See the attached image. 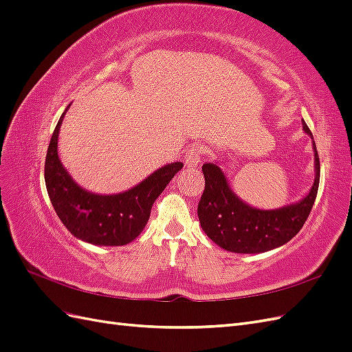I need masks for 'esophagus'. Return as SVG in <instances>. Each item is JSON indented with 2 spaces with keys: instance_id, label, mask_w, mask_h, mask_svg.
Instances as JSON below:
<instances>
[{
  "instance_id": "obj_1",
  "label": "esophagus",
  "mask_w": 352,
  "mask_h": 352,
  "mask_svg": "<svg viewBox=\"0 0 352 352\" xmlns=\"http://www.w3.org/2000/svg\"><path fill=\"white\" fill-rule=\"evenodd\" d=\"M202 154H204V148L202 146H197V148H192V150H189L185 157V166L188 168H195L201 162Z\"/></svg>"
}]
</instances>
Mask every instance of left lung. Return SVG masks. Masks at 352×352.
<instances>
[{
	"instance_id": "1",
	"label": "left lung",
	"mask_w": 352,
	"mask_h": 352,
	"mask_svg": "<svg viewBox=\"0 0 352 352\" xmlns=\"http://www.w3.org/2000/svg\"><path fill=\"white\" fill-rule=\"evenodd\" d=\"M304 132L313 133L302 120ZM314 150V182L304 198L280 208L261 210L242 201L217 163H206L202 173L206 189L198 204V219L207 236L220 248L236 254H260L289 242L310 214L320 182V162Z\"/></svg>"
}]
</instances>
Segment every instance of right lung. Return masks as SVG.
<instances>
[{
	"label": "right lung",
	"instance_id": "right-lung-1",
	"mask_svg": "<svg viewBox=\"0 0 352 352\" xmlns=\"http://www.w3.org/2000/svg\"><path fill=\"white\" fill-rule=\"evenodd\" d=\"M66 111L61 114L51 136L45 158V185L51 204L74 238L100 247L129 243L141 235L154 201L184 163L176 162L160 167L141 184L120 194L91 192L76 184L58 157V132Z\"/></svg>",
	"mask_w": 352,
	"mask_h": 352
}]
</instances>
